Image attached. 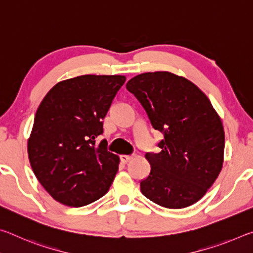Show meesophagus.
I'll return each mask as SVG.
<instances>
[{
	"instance_id": "1",
	"label": "esophagus",
	"mask_w": 253,
	"mask_h": 253,
	"mask_svg": "<svg viewBox=\"0 0 253 253\" xmlns=\"http://www.w3.org/2000/svg\"><path fill=\"white\" fill-rule=\"evenodd\" d=\"M131 158H132V156H130V155H122L121 156V161L126 164V163L129 162Z\"/></svg>"
}]
</instances>
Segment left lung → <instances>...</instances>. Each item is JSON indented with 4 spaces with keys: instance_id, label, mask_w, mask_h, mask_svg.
<instances>
[{
    "instance_id": "8db88e82",
    "label": "left lung",
    "mask_w": 253,
    "mask_h": 253,
    "mask_svg": "<svg viewBox=\"0 0 253 253\" xmlns=\"http://www.w3.org/2000/svg\"><path fill=\"white\" fill-rule=\"evenodd\" d=\"M164 134L160 153H147L151 173L140 191L152 202L183 209L198 202L223 165L224 129L207 95L192 81L168 71L146 72L126 84Z\"/></svg>"
}]
</instances>
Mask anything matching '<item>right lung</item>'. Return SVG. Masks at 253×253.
<instances>
[{"mask_svg": "<svg viewBox=\"0 0 253 253\" xmlns=\"http://www.w3.org/2000/svg\"><path fill=\"white\" fill-rule=\"evenodd\" d=\"M125 81V76L75 77L53 85L41 101L28 155L38 181L57 202L79 208L108 192L119 157L95 138Z\"/></svg>", "mask_w": 253, "mask_h": 253, "instance_id": "right-lung-1", "label": "right lung"}]
</instances>
